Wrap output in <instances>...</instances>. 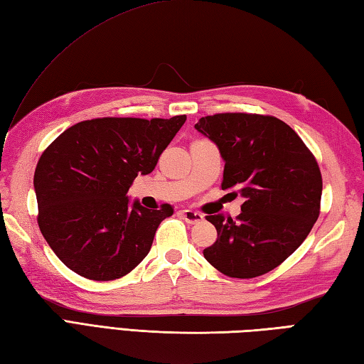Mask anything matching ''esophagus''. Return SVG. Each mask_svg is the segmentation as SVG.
I'll return each instance as SVG.
<instances>
[{
    "mask_svg": "<svg viewBox=\"0 0 364 364\" xmlns=\"http://www.w3.org/2000/svg\"><path fill=\"white\" fill-rule=\"evenodd\" d=\"M181 215H183L184 220H186L188 223H191V225H194V223H200V222L205 219V215L202 213L192 211V210H183Z\"/></svg>",
    "mask_w": 364,
    "mask_h": 364,
    "instance_id": "obj_1",
    "label": "esophagus"
}]
</instances>
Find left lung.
<instances>
[{"mask_svg": "<svg viewBox=\"0 0 364 364\" xmlns=\"http://www.w3.org/2000/svg\"><path fill=\"white\" fill-rule=\"evenodd\" d=\"M196 129L219 146L225 161L222 189L245 202L236 220L206 215L218 230L203 250L231 278H255L296 252L321 213L322 175L314 154L274 115L223 112L200 119Z\"/></svg>", "mask_w": 364, "mask_h": 364, "instance_id": "8db88e82", "label": "left lung"}]
</instances>
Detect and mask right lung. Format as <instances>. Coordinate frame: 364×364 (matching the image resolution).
Instances as JSON below:
<instances>
[{
  "instance_id": "right-lung-1",
  "label": "right lung",
  "mask_w": 364,
  "mask_h": 364,
  "mask_svg": "<svg viewBox=\"0 0 364 364\" xmlns=\"http://www.w3.org/2000/svg\"><path fill=\"white\" fill-rule=\"evenodd\" d=\"M186 122L103 117L76 123L46 146L37 162V223L64 264L95 282L129 274L146 255L172 205L129 206L137 175L156 167L161 153Z\"/></svg>"
}]
</instances>
